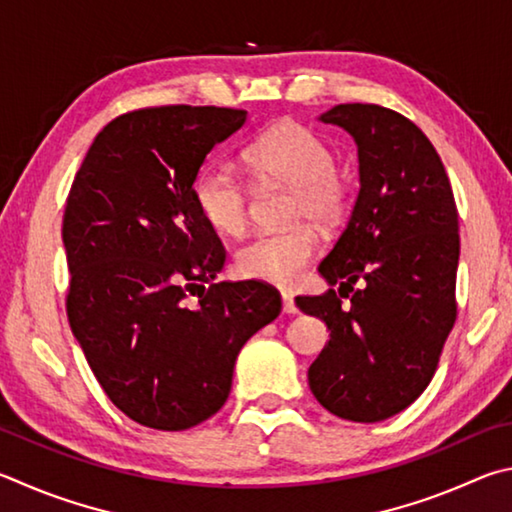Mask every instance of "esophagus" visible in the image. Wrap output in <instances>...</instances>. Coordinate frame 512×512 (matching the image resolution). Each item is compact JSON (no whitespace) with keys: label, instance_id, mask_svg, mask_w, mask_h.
<instances>
[{"label":"esophagus","instance_id":"1","mask_svg":"<svg viewBox=\"0 0 512 512\" xmlns=\"http://www.w3.org/2000/svg\"><path fill=\"white\" fill-rule=\"evenodd\" d=\"M281 301L285 315H297V306H294V297L290 292H281Z\"/></svg>","mask_w":512,"mask_h":512}]
</instances>
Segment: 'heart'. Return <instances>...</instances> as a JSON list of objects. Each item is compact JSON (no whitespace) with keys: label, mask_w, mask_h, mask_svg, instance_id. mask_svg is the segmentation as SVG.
Returning a JSON list of instances; mask_svg holds the SVG:
<instances>
[{"label":"heart","mask_w":512,"mask_h":512,"mask_svg":"<svg viewBox=\"0 0 512 512\" xmlns=\"http://www.w3.org/2000/svg\"><path fill=\"white\" fill-rule=\"evenodd\" d=\"M245 164L263 182L292 188L290 218L333 224L346 209L348 188L335 173V157L315 132L281 121L245 150ZM204 222L224 236H240L249 222L247 188L227 168H209L193 186ZM319 236L310 224L261 233L238 251L236 267L245 279L292 285L317 254Z\"/></svg>","instance_id":"1"}]
</instances>
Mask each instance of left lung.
<instances>
[{
  "label": "left lung",
  "instance_id": "left-lung-1",
  "mask_svg": "<svg viewBox=\"0 0 512 512\" xmlns=\"http://www.w3.org/2000/svg\"><path fill=\"white\" fill-rule=\"evenodd\" d=\"M319 121L355 139L360 193L319 263L330 290L297 297L330 330L308 384L330 414L378 423L434 378L456 319L459 215L443 161L416 123L369 103L335 105Z\"/></svg>",
  "mask_w": 512,
  "mask_h": 512
}]
</instances>
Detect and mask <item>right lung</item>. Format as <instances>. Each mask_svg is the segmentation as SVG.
<instances>
[{
	"label": "right lung",
	"mask_w": 512,
	"mask_h": 512,
	"mask_svg": "<svg viewBox=\"0 0 512 512\" xmlns=\"http://www.w3.org/2000/svg\"><path fill=\"white\" fill-rule=\"evenodd\" d=\"M245 121L229 107L123 114L71 184V333L107 398L143 427L182 432L220 411L240 348L281 312L270 285L215 283L224 249L193 197L206 155Z\"/></svg>",
	"instance_id": "obj_1"
}]
</instances>
